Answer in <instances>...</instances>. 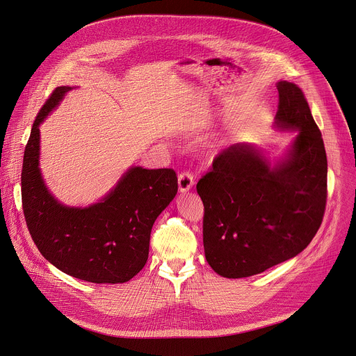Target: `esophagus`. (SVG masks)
<instances>
[{
  "mask_svg": "<svg viewBox=\"0 0 356 356\" xmlns=\"http://www.w3.org/2000/svg\"><path fill=\"white\" fill-rule=\"evenodd\" d=\"M194 186V177L191 173L184 172L179 176V191L180 193H187L191 190V187Z\"/></svg>",
  "mask_w": 356,
  "mask_h": 356,
  "instance_id": "1",
  "label": "esophagus"
}]
</instances>
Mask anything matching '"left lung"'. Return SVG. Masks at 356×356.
I'll return each instance as SVG.
<instances>
[{
  "label": "left lung",
  "mask_w": 356,
  "mask_h": 356,
  "mask_svg": "<svg viewBox=\"0 0 356 356\" xmlns=\"http://www.w3.org/2000/svg\"><path fill=\"white\" fill-rule=\"evenodd\" d=\"M277 131L296 133L270 161L251 143L223 151L197 184L204 213V250L227 279L259 275L302 252L319 230L327 198L322 133L296 84L280 80Z\"/></svg>",
  "instance_id": "8db88e82"
}]
</instances>
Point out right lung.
<instances>
[{
  "label": "right lung",
  "instance_id": "add662e5",
  "mask_svg": "<svg viewBox=\"0 0 356 356\" xmlns=\"http://www.w3.org/2000/svg\"><path fill=\"white\" fill-rule=\"evenodd\" d=\"M72 88L56 87L33 123L22 168L24 219L38 251L56 269L90 283H124L147 264L151 229L176 197L177 177L172 169L130 166L88 207L58 201L40 169V126Z\"/></svg>",
  "mask_w": 356,
  "mask_h": 356
}]
</instances>
